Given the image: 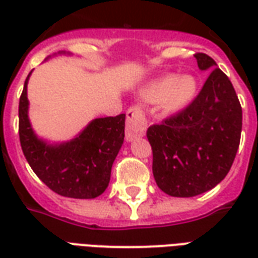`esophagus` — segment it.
<instances>
[{
  "mask_svg": "<svg viewBox=\"0 0 258 258\" xmlns=\"http://www.w3.org/2000/svg\"><path fill=\"white\" fill-rule=\"evenodd\" d=\"M146 131V117L140 106H133L127 110L125 120V140L133 141L137 137H144Z\"/></svg>",
  "mask_w": 258,
  "mask_h": 258,
  "instance_id": "1",
  "label": "esophagus"
}]
</instances>
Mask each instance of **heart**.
<instances>
[{
    "label": "heart",
    "mask_w": 258,
    "mask_h": 258,
    "mask_svg": "<svg viewBox=\"0 0 258 258\" xmlns=\"http://www.w3.org/2000/svg\"><path fill=\"white\" fill-rule=\"evenodd\" d=\"M198 81L194 76L170 74L159 79L141 91V96L148 102H160L164 112L177 113L194 101Z\"/></svg>",
    "instance_id": "heart-1"
}]
</instances>
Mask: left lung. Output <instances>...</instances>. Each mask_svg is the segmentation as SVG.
<instances>
[{
    "label": "left lung",
    "mask_w": 258,
    "mask_h": 258,
    "mask_svg": "<svg viewBox=\"0 0 258 258\" xmlns=\"http://www.w3.org/2000/svg\"><path fill=\"white\" fill-rule=\"evenodd\" d=\"M200 70H209L189 106L146 137L153 152V177L164 194L192 198L220 184L232 166L242 133V106L227 74L206 53H195Z\"/></svg>",
    "instance_id": "1"
}]
</instances>
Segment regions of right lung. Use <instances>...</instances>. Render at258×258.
I'll use <instances>...</instances> for the list:
<instances>
[{
    "label": "right lung",
    "mask_w": 258,
    "mask_h": 258,
    "mask_svg": "<svg viewBox=\"0 0 258 258\" xmlns=\"http://www.w3.org/2000/svg\"><path fill=\"white\" fill-rule=\"evenodd\" d=\"M30 74L19 101V138L26 160L55 194L74 199H94L109 185L113 162L123 145L125 114L95 118L73 140L49 144L37 137L29 120Z\"/></svg>",
    "instance_id": "obj_1"
}]
</instances>
